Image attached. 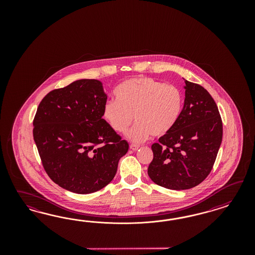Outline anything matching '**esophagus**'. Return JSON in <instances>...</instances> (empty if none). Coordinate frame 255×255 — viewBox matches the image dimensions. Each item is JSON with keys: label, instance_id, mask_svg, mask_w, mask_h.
<instances>
[{"label": "esophagus", "instance_id": "esophagus-1", "mask_svg": "<svg viewBox=\"0 0 255 255\" xmlns=\"http://www.w3.org/2000/svg\"><path fill=\"white\" fill-rule=\"evenodd\" d=\"M139 147H140V145H138V144H131L130 145V148H131V150H133V151L137 150Z\"/></svg>", "mask_w": 255, "mask_h": 255}]
</instances>
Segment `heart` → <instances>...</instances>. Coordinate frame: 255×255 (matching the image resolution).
<instances>
[{
  "label": "heart",
  "instance_id": "b5f03b06",
  "mask_svg": "<svg viewBox=\"0 0 255 255\" xmlns=\"http://www.w3.org/2000/svg\"><path fill=\"white\" fill-rule=\"evenodd\" d=\"M116 100H108L104 117L109 125L124 132L133 120L136 124L127 136L134 142L144 141L152 134L162 136L169 132L182 111V94L175 86L147 77L127 79L115 90Z\"/></svg>",
  "mask_w": 255,
  "mask_h": 255
}]
</instances>
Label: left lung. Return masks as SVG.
Listing matches in <instances>:
<instances>
[{
	"mask_svg": "<svg viewBox=\"0 0 255 255\" xmlns=\"http://www.w3.org/2000/svg\"><path fill=\"white\" fill-rule=\"evenodd\" d=\"M185 100L178 123L152 144L147 174L157 185L187 190L200 184L213 167L223 140L216 103L202 86L185 80Z\"/></svg>",
	"mask_w": 255,
	"mask_h": 255,
	"instance_id": "obj_1",
	"label": "left lung"
}]
</instances>
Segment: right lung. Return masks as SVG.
I'll list each match as a JSON object with an SVG mask.
<instances>
[{
    "mask_svg": "<svg viewBox=\"0 0 255 255\" xmlns=\"http://www.w3.org/2000/svg\"><path fill=\"white\" fill-rule=\"evenodd\" d=\"M108 96L97 79H79L40 102L33 139L44 169L72 193L97 192L114 178L129 144L103 119Z\"/></svg>",
    "mask_w": 255,
    "mask_h": 255,
    "instance_id": "right-lung-1",
    "label": "right lung"
}]
</instances>
